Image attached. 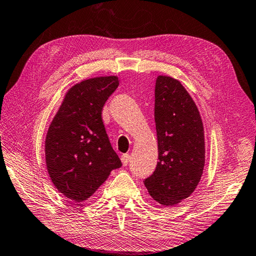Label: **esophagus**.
Masks as SVG:
<instances>
[{
  "label": "esophagus",
  "mask_w": 256,
  "mask_h": 256,
  "mask_svg": "<svg viewBox=\"0 0 256 256\" xmlns=\"http://www.w3.org/2000/svg\"><path fill=\"white\" fill-rule=\"evenodd\" d=\"M121 160H122V164L124 166H126L128 164V160H130V155L128 154H123L121 156Z\"/></svg>",
  "instance_id": "esophagus-1"
}]
</instances>
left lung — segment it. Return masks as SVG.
Returning a JSON list of instances; mask_svg holds the SVG:
<instances>
[{"label":"left lung","instance_id":"left-lung-1","mask_svg":"<svg viewBox=\"0 0 256 256\" xmlns=\"http://www.w3.org/2000/svg\"><path fill=\"white\" fill-rule=\"evenodd\" d=\"M154 116L160 162L144 184L157 202L175 206L194 192L202 176V120L188 91L170 76L156 79Z\"/></svg>","mask_w":256,"mask_h":256}]
</instances>
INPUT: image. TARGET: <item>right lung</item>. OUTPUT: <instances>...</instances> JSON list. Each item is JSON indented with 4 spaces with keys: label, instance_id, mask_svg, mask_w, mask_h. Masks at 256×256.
I'll return each instance as SVG.
<instances>
[{
    "label": "right lung",
    "instance_id": "obj_1",
    "mask_svg": "<svg viewBox=\"0 0 256 256\" xmlns=\"http://www.w3.org/2000/svg\"><path fill=\"white\" fill-rule=\"evenodd\" d=\"M118 86L116 76L80 81L64 96L45 140L47 172L64 197L84 202L122 166L113 150L102 108Z\"/></svg>",
    "mask_w": 256,
    "mask_h": 256
}]
</instances>
